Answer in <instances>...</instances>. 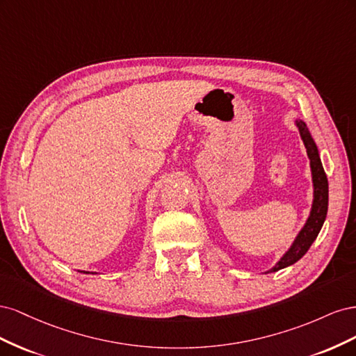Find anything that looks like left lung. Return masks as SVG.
I'll return each mask as SVG.
<instances>
[{"label": "left lung", "instance_id": "8db88e82", "mask_svg": "<svg viewBox=\"0 0 356 356\" xmlns=\"http://www.w3.org/2000/svg\"><path fill=\"white\" fill-rule=\"evenodd\" d=\"M298 131L303 139L305 147L307 149V156L310 159V168H312V179H314V204H312L310 217L307 218L305 227L301 229L298 236L296 238L293 246L289 248L288 252L276 263L273 268H270L267 273L277 272L284 267H288L298 261L301 257H303L307 251L310 245L318 238V234L322 229V224L325 221L327 217V209H328V179L325 175V170L322 168L321 159L318 154V148L312 139L306 124L297 120Z\"/></svg>", "mask_w": 356, "mask_h": 356}]
</instances>
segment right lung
<instances>
[{
  "instance_id": "add662e5",
  "label": "right lung",
  "mask_w": 356,
  "mask_h": 356,
  "mask_svg": "<svg viewBox=\"0 0 356 356\" xmlns=\"http://www.w3.org/2000/svg\"><path fill=\"white\" fill-rule=\"evenodd\" d=\"M84 273H88V272H84Z\"/></svg>"
}]
</instances>
